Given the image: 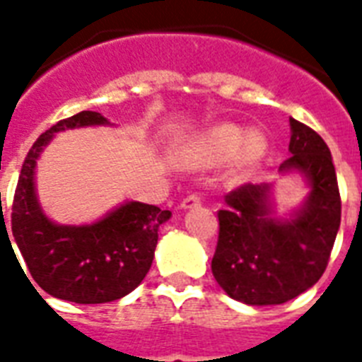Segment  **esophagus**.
<instances>
[{"mask_svg":"<svg viewBox=\"0 0 362 362\" xmlns=\"http://www.w3.org/2000/svg\"><path fill=\"white\" fill-rule=\"evenodd\" d=\"M199 204H201V195H197V193H192V195H187V197L182 201L180 209L189 210V209H195V206H199Z\"/></svg>","mask_w":362,"mask_h":362,"instance_id":"obj_1","label":"esophagus"}]
</instances>
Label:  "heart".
<instances>
[{"mask_svg":"<svg viewBox=\"0 0 362 362\" xmlns=\"http://www.w3.org/2000/svg\"><path fill=\"white\" fill-rule=\"evenodd\" d=\"M267 139L259 131H246L233 124L216 125L199 142V156L209 161L229 159L237 153L244 167H253L267 153Z\"/></svg>","mask_w":362,"mask_h":362,"instance_id":"heart-1","label":"heart"}]
</instances>
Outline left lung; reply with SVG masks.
<instances>
[{
	"label": "left lung",
	"mask_w": 362,
	"mask_h": 362,
	"mask_svg": "<svg viewBox=\"0 0 362 362\" xmlns=\"http://www.w3.org/2000/svg\"><path fill=\"white\" fill-rule=\"evenodd\" d=\"M289 158L281 176L298 175L308 187L303 203L276 216L272 182L244 184L226 195L218 212L220 237L212 274L231 298L250 306L284 304L325 272L340 229L337 170L325 141L289 118Z\"/></svg>",
	"instance_id": "8db88e82"
}]
</instances>
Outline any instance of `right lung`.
Listing matches in <instances>:
<instances>
[{"label":"right lung","mask_w":362,"mask_h":362,"mask_svg":"<svg viewBox=\"0 0 362 362\" xmlns=\"http://www.w3.org/2000/svg\"><path fill=\"white\" fill-rule=\"evenodd\" d=\"M98 125L115 124L99 112L82 110L37 139L20 170L11 216L13 238L37 286L76 304L112 303L129 295L152 267L159 227L173 216L153 204L124 201L99 220L81 226L48 218L37 195V161L62 131Z\"/></svg>","instance_id":"add662e5"}]
</instances>
